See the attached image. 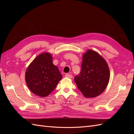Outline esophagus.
I'll return each mask as SVG.
<instances>
[{
	"mask_svg": "<svg viewBox=\"0 0 134 134\" xmlns=\"http://www.w3.org/2000/svg\"><path fill=\"white\" fill-rule=\"evenodd\" d=\"M65 76V77H67V78H72V75L69 74H66Z\"/></svg>",
	"mask_w": 134,
	"mask_h": 134,
	"instance_id": "obj_1",
	"label": "esophagus"
}]
</instances>
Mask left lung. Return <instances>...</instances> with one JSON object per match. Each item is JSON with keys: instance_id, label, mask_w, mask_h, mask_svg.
Returning a JSON list of instances; mask_svg holds the SVG:
<instances>
[{"instance_id": "left-lung-1", "label": "left lung", "mask_w": 134, "mask_h": 134, "mask_svg": "<svg viewBox=\"0 0 134 134\" xmlns=\"http://www.w3.org/2000/svg\"><path fill=\"white\" fill-rule=\"evenodd\" d=\"M109 75L106 61L97 52L88 50L83 56L82 69L75 76L74 81L84 97L93 98L106 88Z\"/></svg>"}]
</instances>
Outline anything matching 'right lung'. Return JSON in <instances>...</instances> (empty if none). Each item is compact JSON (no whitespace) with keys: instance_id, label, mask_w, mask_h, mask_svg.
I'll return each instance as SVG.
<instances>
[{"instance_id":"right-lung-1","label":"right lung","mask_w":134,"mask_h":134,"mask_svg":"<svg viewBox=\"0 0 134 134\" xmlns=\"http://www.w3.org/2000/svg\"><path fill=\"white\" fill-rule=\"evenodd\" d=\"M62 78V75L52 63V56L48 52L37 56L28 66L25 75L28 87L41 97L49 95Z\"/></svg>"}]
</instances>
